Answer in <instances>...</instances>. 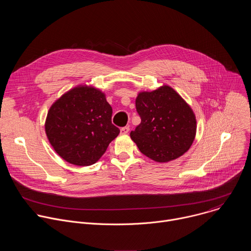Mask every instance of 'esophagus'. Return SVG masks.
<instances>
[{
    "mask_svg": "<svg viewBox=\"0 0 251 251\" xmlns=\"http://www.w3.org/2000/svg\"><path fill=\"white\" fill-rule=\"evenodd\" d=\"M129 130H130V128L128 127V126H126V127H122L121 128V130H120V132H121V134H127L128 132H129Z\"/></svg>",
    "mask_w": 251,
    "mask_h": 251,
    "instance_id": "esophagus-1",
    "label": "esophagus"
}]
</instances>
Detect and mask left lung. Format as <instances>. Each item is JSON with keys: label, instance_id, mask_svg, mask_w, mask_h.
I'll use <instances>...</instances> for the list:
<instances>
[{"label": "left lung", "instance_id": "obj_1", "mask_svg": "<svg viewBox=\"0 0 251 251\" xmlns=\"http://www.w3.org/2000/svg\"><path fill=\"white\" fill-rule=\"evenodd\" d=\"M136 110L141 123L130 137L148 158L166 163L185 154L196 137L197 120L190 105L172 87L140 92Z\"/></svg>", "mask_w": 251, "mask_h": 251}]
</instances>
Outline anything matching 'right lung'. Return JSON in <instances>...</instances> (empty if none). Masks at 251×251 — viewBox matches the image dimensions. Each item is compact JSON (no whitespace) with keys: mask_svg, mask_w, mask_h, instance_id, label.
<instances>
[{"mask_svg":"<svg viewBox=\"0 0 251 251\" xmlns=\"http://www.w3.org/2000/svg\"><path fill=\"white\" fill-rule=\"evenodd\" d=\"M111 117L112 107L105 94L92 86L79 85L51 105L46 133L50 145L64 161L90 166L120 133Z\"/></svg>","mask_w":251,"mask_h":251,"instance_id":"1","label":"right lung"}]
</instances>
